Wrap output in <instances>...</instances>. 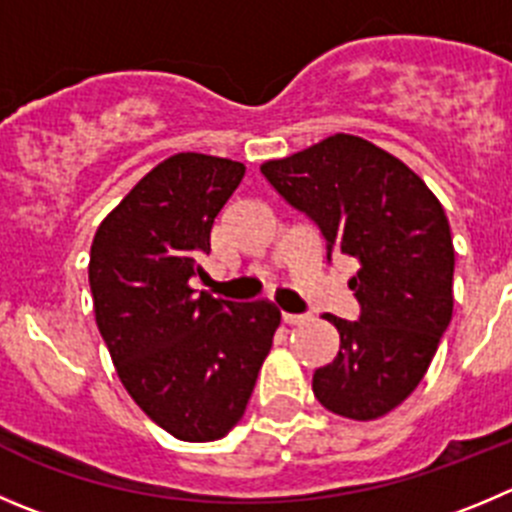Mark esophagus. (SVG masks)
I'll return each instance as SVG.
<instances>
[{"instance_id": "1", "label": "esophagus", "mask_w": 512, "mask_h": 512, "mask_svg": "<svg viewBox=\"0 0 512 512\" xmlns=\"http://www.w3.org/2000/svg\"><path fill=\"white\" fill-rule=\"evenodd\" d=\"M283 321L290 323V326H298V323L308 321V315H303V313H283Z\"/></svg>"}]
</instances>
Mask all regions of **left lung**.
Wrapping results in <instances>:
<instances>
[{
  "label": "left lung",
  "instance_id": "1",
  "mask_svg": "<svg viewBox=\"0 0 512 512\" xmlns=\"http://www.w3.org/2000/svg\"><path fill=\"white\" fill-rule=\"evenodd\" d=\"M260 171L321 229L328 262H358L348 280L358 321L326 315L341 348L315 369V399L356 422L384 417L417 389L452 321L455 247L442 204L407 164L348 133Z\"/></svg>",
  "mask_w": 512,
  "mask_h": 512
}]
</instances>
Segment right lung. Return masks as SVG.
<instances>
[{"label":"right lung","mask_w":512,"mask_h":512,"mask_svg":"<svg viewBox=\"0 0 512 512\" xmlns=\"http://www.w3.org/2000/svg\"><path fill=\"white\" fill-rule=\"evenodd\" d=\"M240 161L176 154L100 222L88 280L95 323L128 394L161 429L212 442L240 422L280 326L267 300L191 290Z\"/></svg>","instance_id":"obj_1"}]
</instances>
